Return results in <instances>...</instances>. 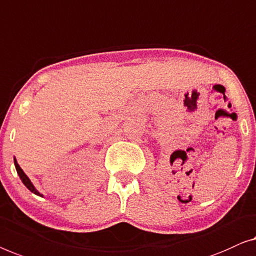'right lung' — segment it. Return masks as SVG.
<instances>
[{
  "mask_svg": "<svg viewBox=\"0 0 256 256\" xmlns=\"http://www.w3.org/2000/svg\"><path fill=\"white\" fill-rule=\"evenodd\" d=\"M14 161H15V167H16L17 174H18V175H20V178L22 180V182H23V183H24V186H26V188H28V190H30V192H34V194H36V195H38V196H40V197H42V194H40V192H38V190L34 188V184H32V182L30 181V178H28V176H26V174H25V172H23V169H22V168L20 167V164H17V161H16V159H15V160H14Z\"/></svg>",
  "mask_w": 256,
  "mask_h": 256,
  "instance_id": "add662e5",
  "label": "right lung"
}]
</instances>
